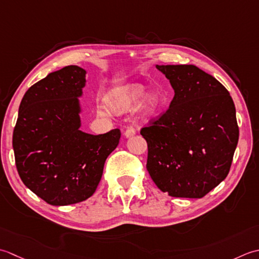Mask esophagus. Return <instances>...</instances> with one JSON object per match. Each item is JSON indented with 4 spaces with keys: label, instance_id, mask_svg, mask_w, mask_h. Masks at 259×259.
I'll use <instances>...</instances> for the list:
<instances>
[{
    "label": "esophagus",
    "instance_id": "1",
    "mask_svg": "<svg viewBox=\"0 0 259 259\" xmlns=\"http://www.w3.org/2000/svg\"><path fill=\"white\" fill-rule=\"evenodd\" d=\"M135 133H136V131L134 130V127H127V128H126L124 134H125L126 137H131V136L135 135Z\"/></svg>",
    "mask_w": 259,
    "mask_h": 259
}]
</instances>
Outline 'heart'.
Returning <instances> with one entry per match:
<instances>
[{"label": "heart", "instance_id": "obj_1", "mask_svg": "<svg viewBox=\"0 0 259 259\" xmlns=\"http://www.w3.org/2000/svg\"><path fill=\"white\" fill-rule=\"evenodd\" d=\"M144 94V87L141 85H130L127 87H122L116 89L109 97L110 106L116 112H125L133 108L139 103L141 97ZM159 104V97L156 94H147L143 102L141 104V112L144 115H151L155 112ZM98 113L105 115L107 110L104 107H99Z\"/></svg>", "mask_w": 259, "mask_h": 259}]
</instances>
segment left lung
<instances>
[{
    "label": "left lung",
    "mask_w": 259,
    "mask_h": 259,
    "mask_svg": "<svg viewBox=\"0 0 259 259\" xmlns=\"http://www.w3.org/2000/svg\"><path fill=\"white\" fill-rule=\"evenodd\" d=\"M174 89L166 112L141 130L146 168L161 191L202 198L228 176L239 139L234 100L193 65L156 66Z\"/></svg>",
    "instance_id": "obj_1"
}]
</instances>
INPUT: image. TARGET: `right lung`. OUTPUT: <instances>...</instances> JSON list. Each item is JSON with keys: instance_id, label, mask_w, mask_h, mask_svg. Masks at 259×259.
Returning a JSON list of instances; mask_svg holds the SVG:
<instances>
[{"instance_id": "add662e5", "label": "right lung", "mask_w": 259, "mask_h": 259, "mask_svg": "<svg viewBox=\"0 0 259 259\" xmlns=\"http://www.w3.org/2000/svg\"><path fill=\"white\" fill-rule=\"evenodd\" d=\"M86 71L67 66L31 86L21 100L13 131L15 165L21 180L52 205L91 198L102 179L107 156L119 143L120 131L83 133L78 98Z\"/></svg>"}]
</instances>
